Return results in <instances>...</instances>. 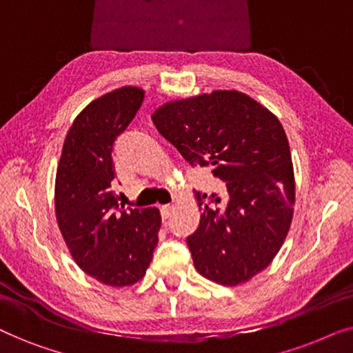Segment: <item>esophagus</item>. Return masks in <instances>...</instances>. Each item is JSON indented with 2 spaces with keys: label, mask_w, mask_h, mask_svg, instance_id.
Here are the masks:
<instances>
[{
  "label": "esophagus",
  "mask_w": 353,
  "mask_h": 353,
  "mask_svg": "<svg viewBox=\"0 0 353 353\" xmlns=\"http://www.w3.org/2000/svg\"><path fill=\"white\" fill-rule=\"evenodd\" d=\"M173 210H175V205H173V204L162 205V209H161V212H162V219H168V216H170V215L173 214Z\"/></svg>",
  "instance_id": "obj_1"
}]
</instances>
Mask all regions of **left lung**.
I'll use <instances>...</instances> for the list:
<instances>
[{"instance_id":"8db88e82","label":"left lung","mask_w":353,"mask_h":353,"mask_svg":"<svg viewBox=\"0 0 353 353\" xmlns=\"http://www.w3.org/2000/svg\"><path fill=\"white\" fill-rule=\"evenodd\" d=\"M157 132L191 165L209 167L226 185L196 192L201 221L186 243L197 272L221 286H238L272 263L291 228L296 180L291 149L276 115L236 90L167 101L151 115Z\"/></svg>"}]
</instances>
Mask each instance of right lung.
I'll use <instances>...</instances> for the list:
<instances>
[{"instance_id":"add662e5","label":"right lung","mask_w":353,"mask_h":353,"mask_svg":"<svg viewBox=\"0 0 353 353\" xmlns=\"http://www.w3.org/2000/svg\"><path fill=\"white\" fill-rule=\"evenodd\" d=\"M143 99L144 90L122 86L91 101L67 132L56 172V220L70 255L86 274L112 288L143 279L162 221L156 207H120L112 191L114 141Z\"/></svg>"}]
</instances>
